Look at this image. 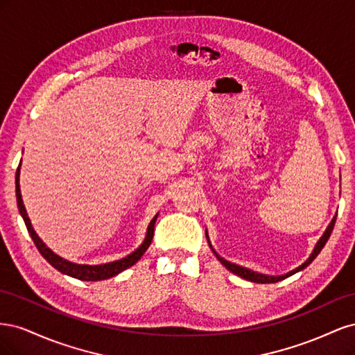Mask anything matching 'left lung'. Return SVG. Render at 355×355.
<instances>
[{"instance_id": "8db88e82", "label": "left lung", "mask_w": 355, "mask_h": 355, "mask_svg": "<svg viewBox=\"0 0 355 355\" xmlns=\"http://www.w3.org/2000/svg\"><path fill=\"white\" fill-rule=\"evenodd\" d=\"M335 222H336V216L331 219V222H330V225L327 227V230L324 231V234H323V235H321V239H320V240H318V243L315 244L314 250H313V253H311V256L308 257V259H306L302 265H300V266L295 268L293 271H290V272H287V274H284V275H265V274L254 272V271H252V270H247V268H244V266H240V265H235V263H232V262L225 261L223 257H220L216 252H214V249H213L211 244H210V241H209V235H207V232H206V237H207V241H209L210 249L213 250V253H214V254H216V257L219 259V262H220L225 268H227V270H230V271H231V272H234L235 275H239V277L244 278V280H249V282H252V283H262V284H266V283H277V282H282V280H284V278H287V277H290V275H293V274H296V272H299V271L305 270V268L315 259V257L318 256V253L321 252V249H323L324 244L327 243V240H329V237H330V234H331V231H333V227H335Z\"/></svg>"}]
</instances>
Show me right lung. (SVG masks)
<instances>
[{
    "instance_id": "right-lung-1",
    "label": "right lung",
    "mask_w": 355,
    "mask_h": 355,
    "mask_svg": "<svg viewBox=\"0 0 355 355\" xmlns=\"http://www.w3.org/2000/svg\"><path fill=\"white\" fill-rule=\"evenodd\" d=\"M19 176H20V164L17 167L16 171V198H17V207L20 214H22V218L25 220V225L28 228V232L31 234L32 240H34V244L37 245L38 252L42 254V257L53 266L56 268L58 271H60L62 274L73 277V278H78L81 282H101V280H106V278H111L116 274L123 272L127 268L133 266L141 257L144 256V253L146 252V249L149 247L153 241L154 237V227H155V220L158 214H155L154 219L149 222L148 225V230H146V237L144 240V243L137 247L135 252H132L130 254H127L125 257L120 261H114L110 263H102V265H81V263H73L69 262L67 259H63L59 254H56L53 250H50L49 247L42 243V240L38 237L37 232L32 228V223L28 218V213L25 209V204L22 200V194H20V185H19Z\"/></svg>"
}]
</instances>
